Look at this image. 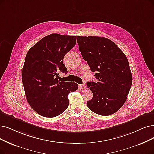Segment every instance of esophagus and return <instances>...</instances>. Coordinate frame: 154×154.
<instances>
[{
    "instance_id": "34e87169",
    "label": "esophagus",
    "mask_w": 154,
    "mask_h": 154,
    "mask_svg": "<svg viewBox=\"0 0 154 154\" xmlns=\"http://www.w3.org/2000/svg\"><path fill=\"white\" fill-rule=\"evenodd\" d=\"M79 88L80 90H84L86 88V86L85 85H79Z\"/></svg>"
}]
</instances>
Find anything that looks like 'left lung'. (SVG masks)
<instances>
[{
  "label": "left lung",
  "instance_id": "obj_1",
  "mask_svg": "<svg viewBox=\"0 0 154 154\" xmlns=\"http://www.w3.org/2000/svg\"><path fill=\"white\" fill-rule=\"evenodd\" d=\"M79 50L96 72L98 82H88L93 98L87 102L90 110L101 116L111 115L123 106L131 87L132 74L125 54L110 40L100 36L77 37Z\"/></svg>",
  "mask_w": 154,
  "mask_h": 154
}]
</instances>
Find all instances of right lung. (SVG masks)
Instances as JSON below:
<instances>
[{
	"mask_svg": "<svg viewBox=\"0 0 154 154\" xmlns=\"http://www.w3.org/2000/svg\"><path fill=\"white\" fill-rule=\"evenodd\" d=\"M76 43V36L52 33L28 51L22 70V82L29 106L45 118L62 114L69 106L68 94L78 88L76 83L58 80L67 72L63 59Z\"/></svg>",
	"mask_w": 154,
	"mask_h": 154,
	"instance_id": "1",
	"label": "right lung"
}]
</instances>
